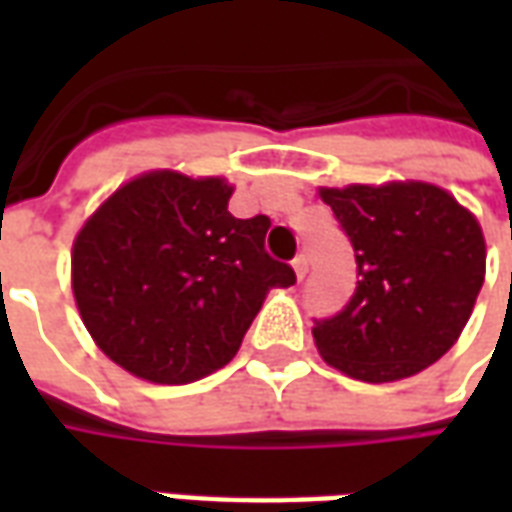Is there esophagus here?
I'll list each match as a JSON object with an SVG mask.
<instances>
[{"instance_id":"esophagus-1","label":"esophagus","mask_w":512,"mask_h":512,"mask_svg":"<svg viewBox=\"0 0 512 512\" xmlns=\"http://www.w3.org/2000/svg\"><path fill=\"white\" fill-rule=\"evenodd\" d=\"M293 271H296V279H304V274H307V257L299 255L296 260H293Z\"/></svg>"}]
</instances>
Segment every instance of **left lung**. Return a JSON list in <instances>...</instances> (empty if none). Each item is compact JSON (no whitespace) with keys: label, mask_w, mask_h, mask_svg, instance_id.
<instances>
[{"label":"left lung","mask_w":512,"mask_h":512,"mask_svg":"<svg viewBox=\"0 0 512 512\" xmlns=\"http://www.w3.org/2000/svg\"><path fill=\"white\" fill-rule=\"evenodd\" d=\"M354 246L359 282L343 312L315 323L326 365L365 384L411 378L458 343L485 279L483 227L425 180L321 186Z\"/></svg>","instance_id":"left-lung-1"}]
</instances>
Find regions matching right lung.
<instances>
[{"mask_svg":"<svg viewBox=\"0 0 512 512\" xmlns=\"http://www.w3.org/2000/svg\"><path fill=\"white\" fill-rule=\"evenodd\" d=\"M235 186L150 169L115 189L73 238L71 288L95 345L150 384H191L241 348L293 268L266 255L268 216L235 219Z\"/></svg>","mask_w":512,"mask_h":512,"instance_id":"add662e5","label":"right lung"}]
</instances>
